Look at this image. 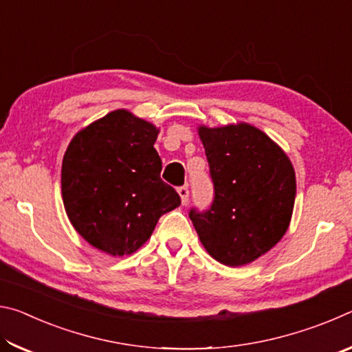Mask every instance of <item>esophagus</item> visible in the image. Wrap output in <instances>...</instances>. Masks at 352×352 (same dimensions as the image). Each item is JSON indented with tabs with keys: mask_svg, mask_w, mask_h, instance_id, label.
Here are the masks:
<instances>
[{
	"mask_svg": "<svg viewBox=\"0 0 352 352\" xmlns=\"http://www.w3.org/2000/svg\"><path fill=\"white\" fill-rule=\"evenodd\" d=\"M178 194H180L182 204L186 205L188 200H189V189H188V186H180V188H178Z\"/></svg>",
	"mask_w": 352,
	"mask_h": 352,
	"instance_id": "esophagus-1",
	"label": "esophagus"
}]
</instances>
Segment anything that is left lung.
<instances>
[{
    "label": "left lung",
    "instance_id": "8db88e82",
    "mask_svg": "<svg viewBox=\"0 0 352 352\" xmlns=\"http://www.w3.org/2000/svg\"><path fill=\"white\" fill-rule=\"evenodd\" d=\"M214 199L189 217L214 259L237 267L258 259L281 241L294 211L296 182L290 160L250 124L199 129Z\"/></svg>",
    "mask_w": 352,
    "mask_h": 352
}]
</instances>
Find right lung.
<instances>
[{
    "instance_id": "right-lung-1",
    "label": "right lung",
    "mask_w": 352,
    "mask_h": 352,
    "mask_svg": "<svg viewBox=\"0 0 352 352\" xmlns=\"http://www.w3.org/2000/svg\"><path fill=\"white\" fill-rule=\"evenodd\" d=\"M157 135L151 122L116 110L80 130L65 152L62 197L71 223L111 256L136 252L158 219L182 204L160 177Z\"/></svg>"
}]
</instances>
